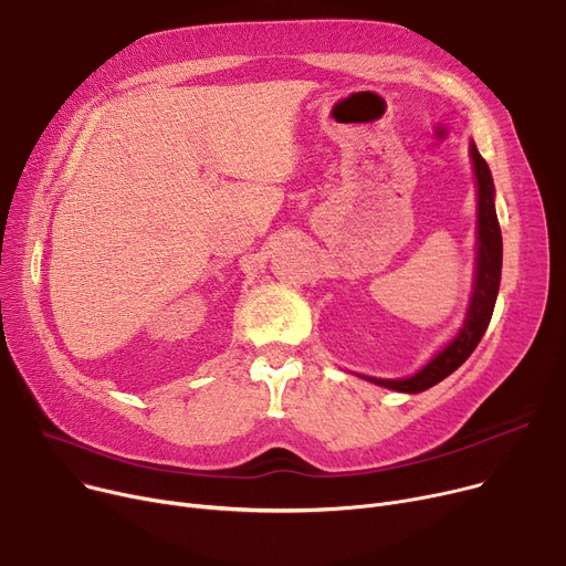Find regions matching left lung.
Instances as JSON below:
<instances>
[{"label":"left lung","instance_id":"8db88e82","mask_svg":"<svg viewBox=\"0 0 566 566\" xmlns=\"http://www.w3.org/2000/svg\"><path fill=\"white\" fill-rule=\"evenodd\" d=\"M470 156L474 165V178H478V197H480V220H478L480 241H478V277H474V289H472L465 323L459 337L452 344L444 346L436 358L415 376L399 378V380L365 376L367 380L382 385V388H390L397 392H412V395L433 388L436 382L448 378L470 358V353L478 348L491 323L497 289H500V273H502V231H500L495 203H493L495 190H493L491 169L474 144H470Z\"/></svg>","mask_w":566,"mask_h":566}]
</instances>
